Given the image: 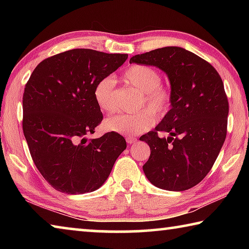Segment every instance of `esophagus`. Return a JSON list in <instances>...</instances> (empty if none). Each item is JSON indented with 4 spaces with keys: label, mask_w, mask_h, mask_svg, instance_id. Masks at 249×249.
Returning a JSON list of instances; mask_svg holds the SVG:
<instances>
[{
    "label": "esophagus",
    "mask_w": 249,
    "mask_h": 249,
    "mask_svg": "<svg viewBox=\"0 0 249 249\" xmlns=\"http://www.w3.org/2000/svg\"><path fill=\"white\" fill-rule=\"evenodd\" d=\"M126 142H127V144H135L137 142V138L133 136H127L126 137Z\"/></svg>",
    "instance_id": "esophagus-1"
}]
</instances>
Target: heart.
I'll list each match as a JSON object with an SVG mask.
<instances>
[{
	"label": "heart",
	"instance_id": "obj_1",
	"mask_svg": "<svg viewBox=\"0 0 249 249\" xmlns=\"http://www.w3.org/2000/svg\"><path fill=\"white\" fill-rule=\"evenodd\" d=\"M123 79L132 87L141 98L137 107L141 109L135 114H117L107 117L104 122L109 132L134 136L150 129L155 125L156 116L161 119L169 112L172 102V92L169 87L161 84V75L157 70L145 65H134L125 71ZM93 95L99 108L104 113H112L116 108L115 79L107 75L96 82Z\"/></svg>",
	"mask_w": 249,
	"mask_h": 249
}]
</instances>
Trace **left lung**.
Instances as JSON below:
<instances>
[{"label":"left lung","mask_w":249,"mask_h":249,"mask_svg":"<svg viewBox=\"0 0 249 249\" xmlns=\"http://www.w3.org/2000/svg\"><path fill=\"white\" fill-rule=\"evenodd\" d=\"M130 64L155 66L170 81L171 108L151 132L142 136L150 147L142 166L151 183L168 191L195 187L209 174L224 144L229 101L214 67L181 47L135 54ZM158 131L170 133L165 139Z\"/></svg>","instance_id":"obj_1"}]
</instances>
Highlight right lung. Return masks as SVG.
<instances>
[{"mask_svg": "<svg viewBox=\"0 0 249 249\" xmlns=\"http://www.w3.org/2000/svg\"><path fill=\"white\" fill-rule=\"evenodd\" d=\"M126 53L71 49L40 62L25 86L23 132L37 169L56 190L81 195L99 189L126 148L122 135L90 138L103 120L93 90Z\"/></svg>", "mask_w": 249, "mask_h": 249, "instance_id": "obj_1", "label": "right lung"}]
</instances>
